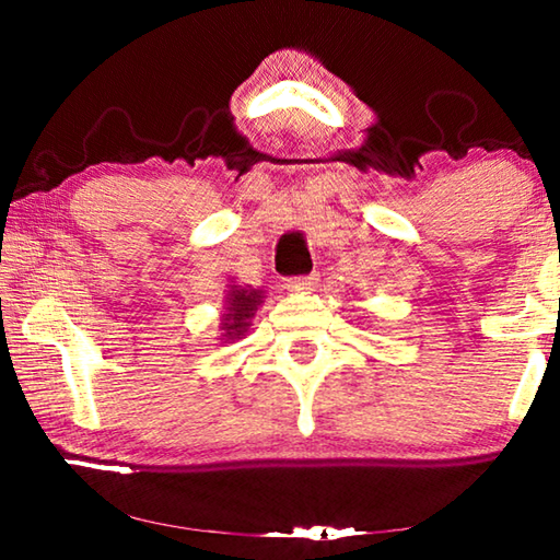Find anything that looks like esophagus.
I'll return each mask as SVG.
<instances>
[{
	"mask_svg": "<svg viewBox=\"0 0 560 560\" xmlns=\"http://www.w3.org/2000/svg\"><path fill=\"white\" fill-rule=\"evenodd\" d=\"M316 283H318V277H316V273H308V277L289 279V281H287V289H289V291H293V293H299V291H314V289H316Z\"/></svg>",
	"mask_w": 560,
	"mask_h": 560,
	"instance_id": "obj_1",
	"label": "esophagus"
}]
</instances>
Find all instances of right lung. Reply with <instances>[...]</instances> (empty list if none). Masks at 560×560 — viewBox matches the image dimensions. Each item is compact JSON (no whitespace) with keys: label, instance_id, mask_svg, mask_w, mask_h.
Here are the masks:
<instances>
[{"label":"right lung","instance_id":"1","mask_svg":"<svg viewBox=\"0 0 560 560\" xmlns=\"http://www.w3.org/2000/svg\"><path fill=\"white\" fill-rule=\"evenodd\" d=\"M264 303V291L254 289L246 283L240 287L236 281L226 283V296H224V314L220 328L224 330L222 340L230 343V340H240L246 330L252 326V318L257 314L259 306Z\"/></svg>","mask_w":560,"mask_h":560}]
</instances>
